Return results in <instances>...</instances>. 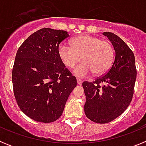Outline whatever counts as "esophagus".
<instances>
[{
  "mask_svg": "<svg viewBox=\"0 0 146 146\" xmlns=\"http://www.w3.org/2000/svg\"><path fill=\"white\" fill-rule=\"evenodd\" d=\"M77 82L78 85H81L82 84V80L81 79H80V78H77Z\"/></svg>",
  "mask_w": 146,
  "mask_h": 146,
  "instance_id": "obj_1",
  "label": "esophagus"
}]
</instances>
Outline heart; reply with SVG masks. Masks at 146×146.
Wrapping results in <instances>:
<instances>
[{
	"mask_svg": "<svg viewBox=\"0 0 146 146\" xmlns=\"http://www.w3.org/2000/svg\"><path fill=\"white\" fill-rule=\"evenodd\" d=\"M58 52L60 60L70 69L82 59L83 62L74 71L79 77H85L93 72L96 75L106 72L114 58V50L110 42L86 34L73 38L72 46L64 42L60 44Z\"/></svg>",
	"mask_w": 146,
	"mask_h": 146,
	"instance_id": "1",
	"label": "heart"
}]
</instances>
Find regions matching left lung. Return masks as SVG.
<instances>
[{
  "instance_id": "8db88e82",
  "label": "left lung",
  "mask_w": 146,
  "mask_h": 146,
  "mask_svg": "<svg viewBox=\"0 0 146 146\" xmlns=\"http://www.w3.org/2000/svg\"><path fill=\"white\" fill-rule=\"evenodd\" d=\"M102 34L114 47V62L106 74L94 82H82L85 113L97 123H109L126 110L132 99L137 77L135 55L128 45L115 33Z\"/></svg>"
}]
</instances>
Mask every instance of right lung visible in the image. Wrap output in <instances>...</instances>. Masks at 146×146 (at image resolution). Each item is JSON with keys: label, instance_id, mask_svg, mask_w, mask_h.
I'll list each match as a JSON object with an SVG mask.
<instances>
[{"label": "right lung", "instance_id": "add662e5", "mask_svg": "<svg viewBox=\"0 0 146 146\" xmlns=\"http://www.w3.org/2000/svg\"><path fill=\"white\" fill-rule=\"evenodd\" d=\"M68 32L42 28L21 44L12 69L14 94L27 116L50 123L60 117L77 80L60 60L58 49Z\"/></svg>", "mask_w": 146, "mask_h": 146}]
</instances>
